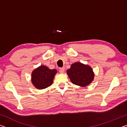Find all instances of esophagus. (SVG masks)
Instances as JSON below:
<instances>
[{"mask_svg":"<svg viewBox=\"0 0 127 127\" xmlns=\"http://www.w3.org/2000/svg\"><path fill=\"white\" fill-rule=\"evenodd\" d=\"M64 70H65V68H61L59 69V72L61 73H63L64 72Z\"/></svg>","mask_w":127,"mask_h":127,"instance_id":"obj_1","label":"esophagus"}]
</instances>
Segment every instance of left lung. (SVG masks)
I'll use <instances>...</instances> for the list:
<instances>
[{
    "mask_svg": "<svg viewBox=\"0 0 127 127\" xmlns=\"http://www.w3.org/2000/svg\"><path fill=\"white\" fill-rule=\"evenodd\" d=\"M66 72L73 84L82 87L86 86L94 79V74L92 68L81 63L72 64Z\"/></svg>",
    "mask_w": 127,
    "mask_h": 127,
    "instance_id": "1",
    "label": "left lung"
}]
</instances>
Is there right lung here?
Segmentation results:
<instances>
[{"label": "right lung", "instance_id": "right-lung-1", "mask_svg": "<svg viewBox=\"0 0 127 127\" xmlns=\"http://www.w3.org/2000/svg\"><path fill=\"white\" fill-rule=\"evenodd\" d=\"M56 73V69H50L46 66L41 65L33 71L32 82L38 89H45L52 84Z\"/></svg>", "mask_w": 127, "mask_h": 127}]
</instances>
